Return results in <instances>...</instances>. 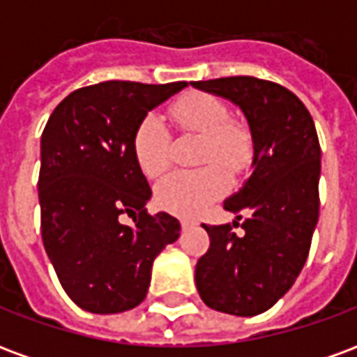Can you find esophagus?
Returning <instances> with one entry per match:
<instances>
[{
	"instance_id": "34e87169",
	"label": "esophagus",
	"mask_w": 357,
	"mask_h": 357,
	"mask_svg": "<svg viewBox=\"0 0 357 357\" xmlns=\"http://www.w3.org/2000/svg\"><path fill=\"white\" fill-rule=\"evenodd\" d=\"M195 225H197V222L193 218H181V227L183 229H189V227H195Z\"/></svg>"
}]
</instances>
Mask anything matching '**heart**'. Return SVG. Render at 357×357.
<instances>
[{
    "mask_svg": "<svg viewBox=\"0 0 357 357\" xmlns=\"http://www.w3.org/2000/svg\"><path fill=\"white\" fill-rule=\"evenodd\" d=\"M172 120L185 132L202 135L199 164L218 163L229 174H239L250 162L252 145L245 128L229 122V110L218 97L187 93L170 109ZM170 137L156 116L145 118L133 137V155L149 178L160 176L168 166ZM227 191V176L213 164L193 172H172L156 183V202L162 208L193 216Z\"/></svg>",
    "mask_w": 357,
    "mask_h": 357,
    "instance_id": "1",
    "label": "heart"
}]
</instances>
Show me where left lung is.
I'll list each match as a JSON object with an SVG mask.
<instances>
[{
	"label": "left lung",
	"mask_w": 357,
	"mask_h": 357,
	"mask_svg": "<svg viewBox=\"0 0 357 357\" xmlns=\"http://www.w3.org/2000/svg\"><path fill=\"white\" fill-rule=\"evenodd\" d=\"M231 101L247 120L252 162L245 185L225 202L231 224L202 225L210 248L195 268L202 302L216 312L252 317L289 291L306 264L319 216L321 149L314 120L296 95L273 82L233 76L193 82Z\"/></svg>",
	"instance_id": "1"
}]
</instances>
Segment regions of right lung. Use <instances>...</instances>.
Listing matches in <instances>:
<instances>
[{
    "label": "right lung",
    "mask_w": 357,
    "mask_h": 357,
    "mask_svg": "<svg viewBox=\"0 0 357 357\" xmlns=\"http://www.w3.org/2000/svg\"><path fill=\"white\" fill-rule=\"evenodd\" d=\"M185 82H101L59 102L40 143L38 197L45 252L66 294L91 314L139 306L155 258L176 243L174 216L147 214L151 187L133 155L149 112ZM134 216L124 226L117 218Z\"/></svg>",
    "instance_id": "right-lung-1"
}]
</instances>
